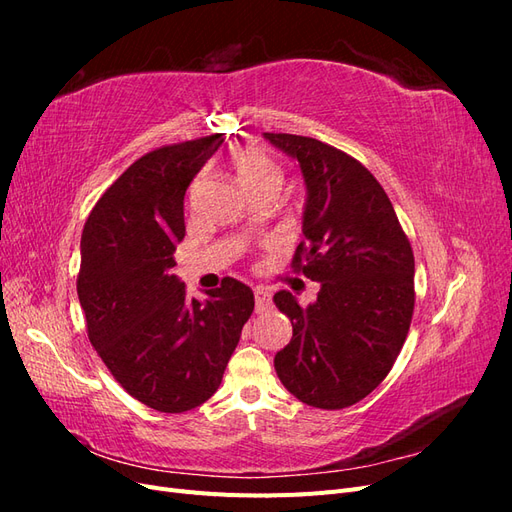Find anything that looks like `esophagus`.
<instances>
[{
    "instance_id": "1",
    "label": "esophagus",
    "mask_w": 512,
    "mask_h": 512,
    "mask_svg": "<svg viewBox=\"0 0 512 512\" xmlns=\"http://www.w3.org/2000/svg\"><path fill=\"white\" fill-rule=\"evenodd\" d=\"M254 301H256V312H265L271 307V292L267 288H254Z\"/></svg>"
}]
</instances>
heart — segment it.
<instances>
[{"instance_id":"obj_1","label":"heart","mask_w":512,"mask_h":512,"mask_svg":"<svg viewBox=\"0 0 512 512\" xmlns=\"http://www.w3.org/2000/svg\"><path fill=\"white\" fill-rule=\"evenodd\" d=\"M232 166H235L237 175L247 190H254L265 183H280V166L265 151L254 145L237 149L235 156H232Z\"/></svg>"}]
</instances>
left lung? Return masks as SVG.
<instances>
[{"instance_id":"left-lung-1","label":"left lung","mask_w":512,"mask_h":512,"mask_svg":"<svg viewBox=\"0 0 512 512\" xmlns=\"http://www.w3.org/2000/svg\"><path fill=\"white\" fill-rule=\"evenodd\" d=\"M297 158L307 185L294 273L320 282L316 303L273 297L292 322L275 371L303 404L342 410L389 376L414 312V254L395 209L369 170L309 136L265 132Z\"/></svg>"}]
</instances>
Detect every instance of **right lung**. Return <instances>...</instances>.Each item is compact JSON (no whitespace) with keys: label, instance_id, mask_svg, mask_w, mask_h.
Listing matches in <instances>:
<instances>
[{"label":"right lung","instance_id":"add662e5","mask_svg":"<svg viewBox=\"0 0 512 512\" xmlns=\"http://www.w3.org/2000/svg\"><path fill=\"white\" fill-rule=\"evenodd\" d=\"M222 143L211 134L145 153L100 196L81 237L76 292L89 342L123 389L166 414L218 391L254 312L239 280L224 277L198 301L173 275L185 190Z\"/></svg>","mask_w":512,"mask_h":512}]
</instances>
